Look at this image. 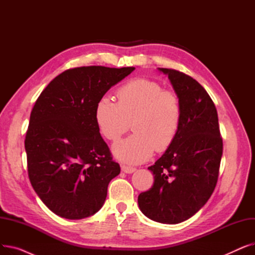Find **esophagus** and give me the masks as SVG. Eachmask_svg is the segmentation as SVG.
Returning a JSON list of instances; mask_svg holds the SVG:
<instances>
[{"label": "esophagus", "instance_id": "esophagus-1", "mask_svg": "<svg viewBox=\"0 0 255 255\" xmlns=\"http://www.w3.org/2000/svg\"><path fill=\"white\" fill-rule=\"evenodd\" d=\"M121 169H122V171H124L126 173H132L133 171H135L134 167L127 166V165H121Z\"/></svg>", "mask_w": 255, "mask_h": 255}]
</instances>
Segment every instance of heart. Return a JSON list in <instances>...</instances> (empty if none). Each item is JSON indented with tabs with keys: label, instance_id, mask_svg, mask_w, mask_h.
<instances>
[{
	"label": "heart",
	"instance_id": "b5f03b06",
	"mask_svg": "<svg viewBox=\"0 0 255 255\" xmlns=\"http://www.w3.org/2000/svg\"><path fill=\"white\" fill-rule=\"evenodd\" d=\"M118 102L102 97L95 107V121L101 135L117 141L132 125L133 134L113 146L121 161L138 164L154 153L165 151L176 139L183 110L179 96L146 78L129 80L117 91Z\"/></svg>",
	"mask_w": 255,
	"mask_h": 255
}]
</instances>
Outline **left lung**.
Wrapping results in <instances>:
<instances>
[{"instance_id":"1","label":"left lung","mask_w":255,"mask_h":255,"mask_svg":"<svg viewBox=\"0 0 255 255\" xmlns=\"http://www.w3.org/2000/svg\"><path fill=\"white\" fill-rule=\"evenodd\" d=\"M168 76L179 96L183 118L178 135L154 165L150 190L137 202L144 215L160 223L177 224L202 209L215 189L222 156L217 110L203 86L191 76L158 68Z\"/></svg>"}]
</instances>
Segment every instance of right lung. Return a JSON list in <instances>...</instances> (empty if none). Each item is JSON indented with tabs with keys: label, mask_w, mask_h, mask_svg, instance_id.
Returning <instances> with one entry per match:
<instances>
[{
	"label": "right lung",
	"mask_w": 255,
	"mask_h": 255,
	"mask_svg": "<svg viewBox=\"0 0 255 255\" xmlns=\"http://www.w3.org/2000/svg\"><path fill=\"white\" fill-rule=\"evenodd\" d=\"M134 69H68L36 100L24 139L29 178L40 199L58 216L83 219L102 208L107 186L121 168L100 135L95 107Z\"/></svg>",
	"instance_id": "add662e5"
}]
</instances>
